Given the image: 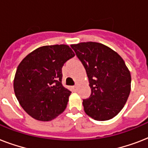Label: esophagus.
Returning <instances> with one entry per match:
<instances>
[{"instance_id": "obj_1", "label": "esophagus", "mask_w": 148, "mask_h": 148, "mask_svg": "<svg viewBox=\"0 0 148 148\" xmlns=\"http://www.w3.org/2000/svg\"><path fill=\"white\" fill-rule=\"evenodd\" d=\"M73 89H74V90H77V85L73 86Z\"/></svg>"}]
</instances>
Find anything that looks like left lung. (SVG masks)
Returning a JSON list of instances; mask_svg holds the SVG:
<instances>
[{"mask_svg":"<svg viewBox=\"0 0 148 148\" xmlns=\"http://www.w3.org/2000/svg\"><path fill=\"white\" fill-rule=\"evenodd\" d=\"M71 47L85 68L91 89L89 98L83 100L84 112L96 121L114 117L131 92V73L124 60L101 43L82 42Z\"/></svg>","mask_w":148,"mask_h":148,"instance_id":"8db88e82","label":"left lung"}]
</instances>
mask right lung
Returning <instances> with one entry per match:
<instances>
[{"instance_id": "1", "label": "right lung", "mask_w": 148, "mask_h": 148, "mask_svg": "<svg viewBox=\"0 0 148 148\" xmlns=\"http://www.w3.org/2000/svg\"><path fill=\"white\" fill-rule=\"evenodd\" d=\"M74 55L68 45H47L33 51L20 63L14 90L31 117L49 121L65 110L71 92L61 83L62 67Z\"/></svg>"}]
</instances>
